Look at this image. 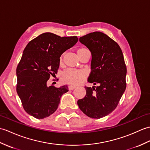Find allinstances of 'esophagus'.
I'll return each mask as SVG.
<instances>
[{
    "label": "esophagus",
    "mask_w": 150,
    "mask_h": 150,
    "mask_svg": "<svg viewBox=\"0 0 150 150\" xmlns=\"http://www.w3.org/2000/svg\"><path fill=\"white\" fill-rule=\"evenodd\" d=\"M76 88V87L75 86H68V89H69V90H73V89H75Z\"/></svg>",
    "instance_id": "esophagus-1"
}]
</instances>
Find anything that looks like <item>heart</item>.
I'll use <instances>...</instances> for the list:
<instances>
[{
    "mask_svg": "<svg viewBox=\"0 0 150 150\" xmlns=\"http://www.w3.org/2000/svg\"><path fill=\"white\" fill-rule=\"evenodd\" d=\"M89 50L85 47H81L77 50V55L79 57L84 54ZM64 54L61 55L59 58V64H61L63 60ZM87 76L86 73L82 70H74V69H68L66 70L62 75V81L65 83L71 85H79L86 79Z\"/></svg>",
    "mask_w": 150,
    "mask_h": 150,
    "instance_id": "obj_1",
    "label": "heart"
}]
</instances>
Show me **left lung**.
<instances>
[{"mask_svg":"<svg viewBox=\"0 0 150 150\" xmlns=\"http://www.w3.org/2000/svg\"><path fill=\"white\" fill-rule=\"evenodd\" d=\"M79 41L92 55L88 81L98 86H85L86 95L77 104L88 117L100 119L116 109L126 89L127 67L123 54L119 45L103 33H89Z\"/></svg>","mask_w":150,"mask_h":150,"instance_id":"left-lung-1","label":"left lung"}]
</instances>
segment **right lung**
<instances>
[{"mask_svg":"<svg viewBox=\"0 0 150 150\" xmlns=\"http://www.w3.org/2000/svg\"><path fill=\"white\" fill-rule=\"evenodd\" d=\"M77 41L76 36L45 33L27 44L16 68V91L24 110L30 116L43 119L57 110L68 87L48 86L47 81L57 74L61 54Z\"/></svg>","mask_w":150,"mask_h":150,"instance_id":"1","label":"right lung"}]
</instances>
